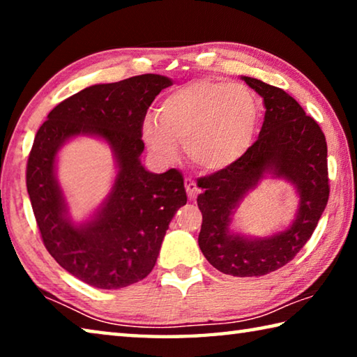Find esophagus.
I'll return each mask as SVG.
<instances>
[{
	"instance_id": "1",
	"label": "esophagus",
	"mask_w": 357,
	"mask_h": 357,
	"mask_svg": "<svg viewBox=\"0 0 357 357\" xmlns=\"http://www.w3.org/2000/svg\"><path fill=\"white\" fill-rule=\"evenodd\" d=\"M184 187H185L187 197H189V198H195L198 195V192H200V190H198V187H197V183L192 178L184 179Z\"/></svg>"
}]
</instances>
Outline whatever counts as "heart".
<instances>
[{"instance_id": "obj_1", "label": "heart", "mask_w": 357, "mask_h": 357, "mask_svg": "<svg viewBox=\"0 0 357 357\" xmlns=\"http://www.w3.org/2000/svg\"><path fill=\"white\" fill-rule=\"evenodd\" d=\"M259 108L243 84L197 80L176 89L146 119L143 138L162 159L176 155V143L193 165L219 172L236 164L255 142Z\"/></svg>"}]
</instances>
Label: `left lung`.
I'll use <instances>...</instances> for the list:
<instances>
[{"label":"left lung","instance_id":"left-lung-1","mask_svg":"<svg viewBox=\"0 0 357 357\" xmlns=\"http://www.w3.org/2000/svg\"><path fill=\"white\" fill-rule=\"evenodd\" d=\"M261 96L266 113L258 140L236 164L200 178L197 198L203 214L198 245L220 273L259 277L291 261L315 231L329 200L328 144L321 128L283 89L243 77ZM266 171L298 187L301 203L294 225L264 240H245L229 233L232 209Z\"/></svg>","mask_w":357,"mask_h":357}]
</instances>
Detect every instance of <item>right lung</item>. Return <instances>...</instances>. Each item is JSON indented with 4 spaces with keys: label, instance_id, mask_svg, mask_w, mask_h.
<instances>
[{
    "label": "right lung",
    "instance_id": "obj_1",
    "mask_svg": "<svg viewBox=\"0 0 357 357\" xmlns=\"http://www.w3.org/2000/svg\"><path fill=\"white\" fill-rule=\"evenodd\" d=\"M168 86L170 78L155 74L94 84L59 102L34 137L26 189L42 243L61 268L91 287L116 289L144 279L159 257L168 223L187 202L179 170L154 174L140 164L144 116ZM78 133L105 137L120 168L100 214L82 227L68 220L54 178L59 146Z\"/></svg>",
    "mask_w": 357,
    "mask_h": 357
}]
</instances>
